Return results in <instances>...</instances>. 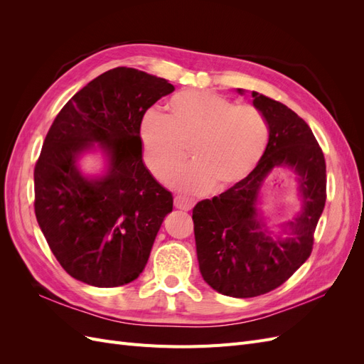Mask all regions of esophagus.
Returning <instances> with one entry per match:
<instances>
[{"instance_id": "1", "label": "esophagus", "mask_w": 364, "mask_h": 364, "mask_svg": "<svg viewBox=\"0 0 364 364\" xmlns=\"http://www.w3.org/2000/svg\"><path fill=\"white\" fill-rule=\"evenodd\" d=\"M174 206L178 209H183V211H190V209L194 206V202L190 199H185V197H182V196H176Z\"/></svg>"}]
</instances>
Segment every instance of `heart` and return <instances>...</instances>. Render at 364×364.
I'll return each instance as SVG.
<instances>
[{"mask_svg":"<svg viewBox=\"0 0 364 364\" xmlns=\"http://www.w3.org/2000/svg\"><path fill=\"white\" fill-rule=\"evenodd\" d=\"M168 115L147 112L139 124L142 156L158 179H165L190 151L193 164L168 183L185 193L225 191L243 181L261 161L269 126L257 107L235 105L214 92L185 90L170 98Z\"/></svg>","mask_w":364,"mask_h":364,"instance_id":"obj_1","label":"heart"}]
</instances>
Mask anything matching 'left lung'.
<instances>
[{"label":"left lung","instance_id":"obj_1","mask_svg":"<svg viewBox=\"0 0 364 364\" xmlns=\"http://www.w3.org/2000/svg\"><path fill=\"white\" fill-rule=\"evenodd\" d=\"M243 95L245 91L238 90ZM269 126L267 149L243 181L193 209L199 269L226 296L255 297L279 287L308 259L326 200V165L311 129L285 105L253 91ZM274 168L296 174L301 211L274 236L259 208L263 181Z\"/></svg>","mask_w":364,"mask_h":364}]
</instances>
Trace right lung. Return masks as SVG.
Wrapping results in <instances>:
<instances>
[{
  "instance_id": "right-lung-1",
  "label": "right lung",
  "mask_w": 364,
  "mask_h": 364,
  "mask_svg": "<svg viewBox=\"0 0 364 364\" xmlns=\"http://www.w3.org/2000/svg\"><path fill=\"white\" fill-rule=\"evenodd\" d=\"M174 86L118 67L73 95L53 121L35 167V213L60 266L94 287H119L144 270L173 196L142 162L139 124ZM100 151L102 175L78 161Z\"/></svg>"
}]
</instances>
